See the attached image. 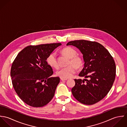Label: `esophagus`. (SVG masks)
Here are the masks:
<instances>
[{
  "label": "esophagus",
  "mask_w": 127,
  "mask_h": 127,
  "mask_svg": "<svg viewBox=\"0 0 127 127\" xmlns=\"http://www.w3.org/2000/svg\"><path fill=\"white\" fill-rule=\"evenodd\" d=\"M61 80L62 81H66V80H67V79H64V78H61Z\"/></svg>",
  "instance_id": "34e87169"
}]
</instances>
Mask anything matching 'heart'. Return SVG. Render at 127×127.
I'll return each instance as SVG.
<instances>
[{
  "label": "heart",
  "mask_w": 127,
  "mask_h": 127,
  "mask_svg": "<svg viewBox=\"0 0 127 127\" xmlns=\"http://www.w3.org/2000/svg\"><path fill=\"white\" fill-rule=\"evenodd\" d=\"M62 52L69 58L68 62V65H69L61 68L57 71L56 75L61 78L67 79L72 76L76 71V67L79 69L83 66L84 61L81 57L77 55L76 51L71 47H65L62 49ZM46 62L49 65L52 67L55 68L59 67L57 55L55 52H52L48 56Z\"/></svg>",
  "instance_id": "b5f03b06"
}]
</instances>
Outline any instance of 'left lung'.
<instances>
[{"mask_svg":"<svg viewBox=\"0 0 127 127\" xmlns=\"http://www.w3.org/2000/svg\"><path fill=\"white\" fill-rule=\"evenodd\" d=\"M67 45L78 48L83 54L84 67L75 79L71 89L73 96L80 103L91 105L103 99L109 93L116 75V65L108 50L100 43L87 40H76Z\"/></svg>","mask_w":127,"mask_h":127,"instance_id":"1","label":"left lung"}]
</instances>
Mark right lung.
<instances>
[{"label": "right lung", "instance_id": "add662e5", "mask_svg": "<svg viewBox=\"0 0 127 127\" xmlns=\"http://www.w3.org/2000/svg\"><path fill=\"white\" fill-rule=\"evenodd\" d=\"M61 43L29 45L14 60L11 69L13 87L19 98L33 107L47 105L53 98L60 83L59 77L46 62L48 56Z\"/></svg>", "mask_w": 127, "mask_h": 127}]
</instances>
